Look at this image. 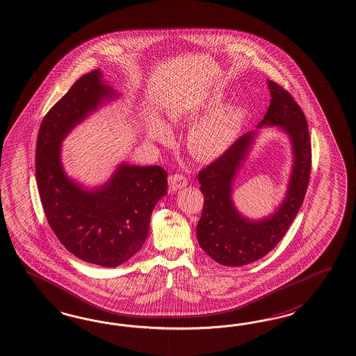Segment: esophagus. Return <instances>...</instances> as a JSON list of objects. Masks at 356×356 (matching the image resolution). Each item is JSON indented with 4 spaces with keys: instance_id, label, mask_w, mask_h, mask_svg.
Listing matches in <instances>:
<instances>
[{
    "instance_id": "esophagus-1",
    "label": "esophagus",
    "mask_w": 356,
    "mask_h": 356,
    "mask_svg": "<svg viewBox=\"0 0 356 356\" xmlns=\"http://www.w3.org/2000/svg\"><path fill=\"white\" fill-rule=\"evenodd\" d=\"M186 184H188V180L181 173H173L170 176V188L172 191H179V189L184 188Z\"/></svg>"
}]
</instances>
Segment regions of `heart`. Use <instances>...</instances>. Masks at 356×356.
Returning a JSON list of instances; mask_svg holds the SVG:
<instances>
[{"mask_svg":"<svg viewBox=\"0 0 356 356\" xmlns=\"http://www.w3.org/2000/svg\"><path fill=\"white\" fill-rule=\"evenodd\" d=\"M223 97L220 95L210 97L204 104L205 111H213L222 107ZM247 116L245 109L240 106L223 108L211 115L209 119L197 124L191 130L188 137V145L195 156L202 159H213L223 154L228 146L235 140ZM151 133L156 138H164L167 136L165 128L155 122Z\"/></svg>","mask_w":356,"mask_h":356,"instance_id":"heart-1","label":"heart"}]
</instances>
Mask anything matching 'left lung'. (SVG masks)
<instances>
[{"label":"left lung","mask_w":356,"mask_h":356,"mask_svg":"<svg viewBox=\"0 0 356 356\" xmlns=\"http://www.w3.org/2000/svg\"><path fill=\"white\" fill-rule=\"evenodd\" d=\"M271 102L262 125H280L291 137L293 170L286 200L273 216L252 222L240 216L231 201V185L244 161L253 133L234 142L218 159L198 172L204 209L197 225L200 247L218 264L243 266L266 256L277 247L299 213L309 184L312 147L307 119L291 94L268 81Z\"/></svg>","instance_id":"1"}]
</instances>
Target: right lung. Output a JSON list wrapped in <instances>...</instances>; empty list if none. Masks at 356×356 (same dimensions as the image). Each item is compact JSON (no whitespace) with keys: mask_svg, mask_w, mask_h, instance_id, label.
I'll return each instance as SVG.
<instances>
[{"mask_svg":"<svg viewBox=\"0 0 356 356\" xmlns=\"http://www.w3.org/2000/svg\"><path fill=\"white\" fill-rule=\"evenodd\" d=\"M99 70L81 76L44 116L36 140V183L48 225L78 259L115 268L134 256L150 228L154 206L167 193L161 165L121 164L111 181L86 192L65 176L60 143L112 90Z\"/></svg>","mask_w":356,"mask_h":356,"instance_id":"1","label":"right lung"}]
</instances>
